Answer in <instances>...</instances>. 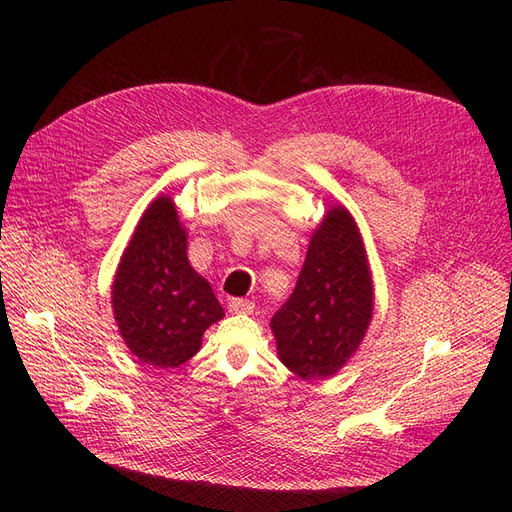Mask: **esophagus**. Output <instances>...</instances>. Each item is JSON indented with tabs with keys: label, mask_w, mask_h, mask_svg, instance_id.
Returning a JSON list of instances; mask_svg holds the SVG:
<instances>
[{
	"label": "esophagus",
	"mask_w": 512,
	"mask_h": 512,
	"mask_svg": "<svg viewBox=\"0 0 512 512\" xmlns=\"http://www.w3.org/2000/svg\"><path fill=\"white\" fill-rule=\"evenodd\" d=\"M255 309V305L247 299H230L228 301V311L230 313H251Z\"/></svg>",
	"instance_id": "34e87169"
}]
</instances>
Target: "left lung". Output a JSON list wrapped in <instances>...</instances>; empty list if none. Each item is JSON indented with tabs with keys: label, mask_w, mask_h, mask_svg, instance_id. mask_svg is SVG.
Returning <instances> with one entry per match:
<instances>
[{
	"label": "left lung",
	"mask_w": 512,
	"mask_h": 512,
	"mask_svg": "<svg viewBox=\"0 0 512 512\" xmlns=\"http://www.w3.org/2000/svg\"><path fill=\"white\" fill-rule=\"evenodd\" d=\"M373 315V280L351 211L334 205L309 242L290 299L272 317L280 361L303 380H324L351 359Z\"/></svg>",
	"instance_id": "8db88e82"
}]
</instances>
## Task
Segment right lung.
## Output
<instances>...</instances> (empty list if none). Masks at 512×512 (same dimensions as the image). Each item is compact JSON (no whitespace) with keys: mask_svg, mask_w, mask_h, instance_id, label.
<instances>
[{"mask_svg":"<svg viewBox=\"0 0 512 512\" xmlns=\"http://www.w3.org/2000/svg\"><path fill=\"white\" fill-rule=\"evenodd\" d=\"M112 307L130 353L170 369L195 357L203 332L224 317L209 282L186 257V228L170 197L141 215L118 263Z\"/></svg>","mask_w":512,"mask_h":512,"instance_id":"add662e5","label":"right lung"}]
</instances>
